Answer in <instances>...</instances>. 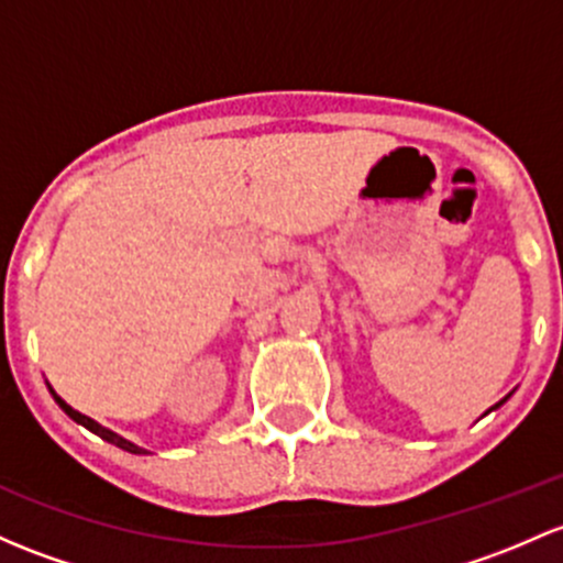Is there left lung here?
<instances>
[{"label": "left lung", "instance_id": "obj_1", "mask_svg": "<svg viewBox=\"0 0 563 563\" xmlns=\"http://www.w3.org/2000/svg\"><path fill=\"white\" fill-rule=\"evenodd\" d=\"M507 399H510V394H507V396H505V399H501V401H496V405H494V407H490V410H496V407H501V405H505V401H507ZM490 410H488V412H490Z\"/></svg>", "mask_w": 563, "mask_h": 563}]
</instances>
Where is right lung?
<instances>
[{
    "label": "right lung",
    "instance_id": "right-lung-1",
    "mask_svg": "<svg viewBox=\"0 0 563 563\" xmlns=\"http://www.w3.org/2000/svg\"><path fill=\"white\" fill-rule=\"evenodd\" d=\"M47 390H51L53 394V399H56V405L62 407L64 412H67L69 418H73L75 423H80V426H86L88 431H93V434L97 437H102L104 442H110V445H115V448H121V451H126V453H137V455H145V453H151V451H145V448H140V445H134V442H129L126 437H121V434H115V431L112 429H108V426H102V423H97L93 421V418H88V416H82V412H78L75 410V407H69L67 401L62 399V396L56 394V390H53L51 386H47Z\"/></svg>",
    "mask_w": 563,
    "mask_h": 563
}]
</instances>
